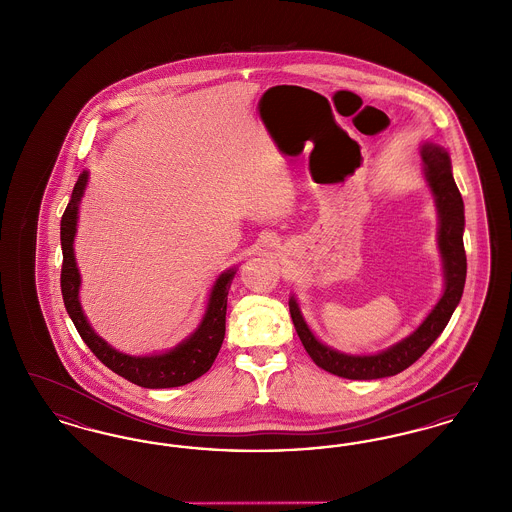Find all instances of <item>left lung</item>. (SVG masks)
I'll return each mask as SVG.
<instances>
[{
	"instance_id": "1",
	"label": "left lung",
	"mask_w": 512,
	"mask_h": 512,
	"mask_svg": "<svg viewBox=\"0 0 512 512\" xmlns=\"http://www.w3.org/2000/svg\"><path fill=\"white\" fill-rule=\"evenodd\" d=\"M420 155L424 161L426 182L436 197L438 207V245L445 278L443 295L439 297L430 315L424 318V322L411 336L376 355H347L318 341L301 315L295 297H292L290 313L295 332L309 357L315 361V365L324 368L330 374L349 380H376L403 372L405 368L413 365L414 361H418L426 353V349L438 340L439 334L447 326L449 318L463 297L466 280L463 197L451 172V159L443 147L424 144L420 149Z\"/></svg>"
}]
</instances>
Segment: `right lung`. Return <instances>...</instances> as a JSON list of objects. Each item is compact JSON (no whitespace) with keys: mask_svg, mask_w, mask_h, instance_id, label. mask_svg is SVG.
<instances>
[{"mask_svg":"<svg viewBox=\"0 0 512 512\" xmlns=\"http://www.w3.org/2000/svg\"><path fill=\"white\" fill-rule=\"evenodd\" d=\"M88 184V171L82 172L74 184L71 201L61 217V249H63V267H61V293L67 307V313L74 322L80 338L92 349V353L107 368L124 380L149 388H178L190 384L203 376L219 355L220 345L226 332V301L232 278L236 274L234 268L222 272L207 303V311L203 320L199 322L197 330L190 338L180 341L171 351L161 355H146L134 357L113 349L105 340L92 330L84 311L78 301L80 290V272L74 259V234H76V220H78V205L84 195Z\"/></svg>","mask_w":512,"mask_h":512,"instance_id":"add662e5","label":"right lung"}]
</instances>
